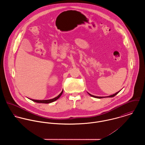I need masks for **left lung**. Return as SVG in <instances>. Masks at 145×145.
<instances>
[{
  "label": "left lung",
  "instance_id": "8db88e82",
  "mask_svg": "<svg viewBox=\"0 0 145 145\" xmlns=\"http://www.w3.org/2000/svg\"><path fill=\"white\" fill-rule=\"evenodd\" d=\"M120 91H118V92H117L116 93H115V94H113V95H109V96H108V97H114L115 95H116L119 92H120ZM91 97H94V98H104V97H97V96H94V95H91V94H89V93H88Z\"/></svg>",
  "mask_w": 145,
  "mask_h": 145
}]
</instances>
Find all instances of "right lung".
I'll return each instance as SVG.
<instances>
[{
	"label": "right lung",
	"instance_id": "add662e5",
	"mask_svg": "<svg viewBox=\"0 0 145 145\" xmlns=\"http://www.w3.org/2000/svg\"><path fill=\"white\" fill-rule=\"evenodd\" d=\"M62 93H63V90H62L61 93L56 97L53 98V99H48V100H35V99H31V101L35 102H36V103H52L55 101H56V100H57L60 97L61 95H62Z\"/></svg>",
	"mask_w": 145,
	"mask_h": 145
}]
</instances>
